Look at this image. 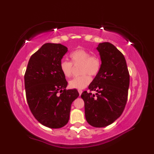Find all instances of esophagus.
<instances>
[{"instance_id": "esophagus-1", "label": "esophagus", "mask_w": 154, "mask_h": 154, "mask_svg": "<svg viewBox=\"0 0 154 154\" xmlns=\"http://www.w3.org/2000/svg\"><path fill=\"white\" fill-rule=\"evenodd\" d=\"M78 92H79V95H81L82 94V92H83V91L82 90H78Z\"/></svg>"}]
</instances>
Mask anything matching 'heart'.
Returning <instances> with one entry per match:
<instances>
[{
    "mask_svg": "<svg viewBox=\"0 0 154 154\" xmlns=\"http://www.w3.org/2000/svg\"><path fill=\"white\" fill-rule=\"evenodd\" d=\"M71 62L62 60L60 64V69L64 77H70L72 75V64H82L80 72L82 75L74 77L69 82V86L73 89H83L90 84L92 78L90 76L97 75L101 69L100 57L92 54L84 49H77L70 54Z\"/></svg>",
    "mask_w": 154,
    "mask_h": 154,
    "instance_id": "1",
    "label": "heart"
}]
</instances>
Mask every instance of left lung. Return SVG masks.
Listing matches in <instances>:
<instances>
[{"mask_svg":"<svg viewBox=\"0 0 154 154\" xmlns=\"http://www.w3.org/2000/svg\"><path fill=\"white\" fill-rule=\"evenodd\" d=\"M96 49L102 66L88 89L97 93L94 95L84 91L81 97L85 103L88 123L103 128L113 123L123 113L128 99L130 75L124 55L113 44L99 43Z\"/></svg>","mask_w":154,"mask_h":154,"instance_id":"8db88e82","label":"left lung"}]
</instances>
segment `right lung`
Segmentation results:
<instances>
[{"label": "right lung", "instance_id": "1", "mask_svg": "<svg viewBox=\"0 0 154 154\" xmlns=\"http://www.w3.org/2000/svg\"><path fill=\"white\" fill-rule=\"evenodd\" d=\"M67 51L60 43L44 44L30 57L24 75L30 111L36 120L50 128L68 123L71 104L79 95L76 89L66 90L68 82L60 69Z\"/></svg>", "mask_w": 154, "mask_h": 154}]
</instances>
